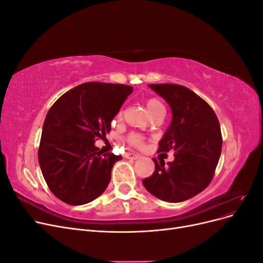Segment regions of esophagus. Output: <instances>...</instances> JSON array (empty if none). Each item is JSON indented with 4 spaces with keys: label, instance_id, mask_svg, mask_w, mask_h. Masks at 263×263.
Wrapping results in <instances>:
<instances>
[{
    "label": "esophagus",
    "instance_id": "34e87169",
    "mask_svg": "<svg viewBox=\"0 0 263 263\" xmlns=\"http://www.w3.org/2000/svg\"><path fill=\"white\" fill-rule=\"evenodd\" d=\"M126 157L128 159H133V160H136V159H138L140 156L138 154H135V153H127Z\"/></svg>",
    "mask_w": 263,
    "mask_h": 263
}]
</instances>
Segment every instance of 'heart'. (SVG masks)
Here are the masks:
<instances>
[{"mask_svg":"<svg viewBox=\"0 0 263 263\" xmlns=\"http://www.w3.org/2000/svg\"><path fill=\"white\" fill-rule=\"evenodd\" d=\"M146 106L149 114L151 117L158 115V114H165V106L163 103L156 98H151L146 101ZM122 116V112L118 113V117ZM127 142L133 147L136 148H141L142 145H144V139L137 133H132L127 136Z\"/></svg>","mask_w":263,"mask_h":263,"instance_id":"heart-1","label":"heart"}]
</instances>
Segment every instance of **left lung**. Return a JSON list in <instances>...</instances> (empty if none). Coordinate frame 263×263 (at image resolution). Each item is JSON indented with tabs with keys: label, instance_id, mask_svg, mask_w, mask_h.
Returning <instances> with one entry per match:
<instances>
[{
	"label": "left lung",
	"instance_id": "left-lung-1",
	"mask_svg": "<svg viewBox=\"0 0 263 263\" xmlns=\"http://www.w3.org/2000/svg\"><path fill=\"white\" fill-rule=\"evenodd\" d=\"M171 107L172 121L158 153L174 150V160L164 165L154 158L156 169L142 184L156 197L178 203L195 196L211 183L221 153V132L213 108L186 86L149 84Z\"/></svg>",
	"mask_w": 263,
	"mask_h": 263
}]
</instances>
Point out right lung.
<instances>
[{
  "instance_id": "add662e5",
  "label": "right lung",
  "mask_w": 263,
  "mask_h": 263,
  "mask_svg": "<svg viewBox=\"0 0 263 263\" xmlns=\"http://www.w3.org/2000/svg\"><path fill=\"white\" fill-rule=\"evenodd\" d=\"M133 92L125 84L85 82L62 94L45 118L38 161L49 190L60 201L83 205L99 197L121 156L103 154L94 142Z\"/></svg>"
}]
</instances>
